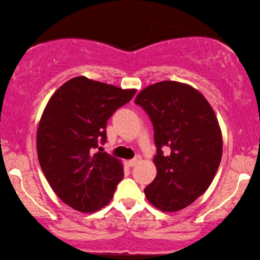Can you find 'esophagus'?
Wrapping results in <instances>:
<instances>
[{"label": "esophagus", "instance_id": "esophagus-1", "mask_svg": "<svg viewBox=\"0 0 260 260\" xmlns=\"http://www.w3.org/2000/svg\"><path fill=\"white\" fill-rule=\"evenodd\" d=\"M141 161V156H136L135 158H133V159H131V160H128V165L129 166H135L136 164H138V162H140Z\"/></svg>", "mask_w": 260, "mask_h": 260}]
</instances>
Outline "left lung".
Masks as SVG:
<instances>
[{
    "label": "left lung",
    "mask_w": 260,
    "mask_h": 260,
    "mask_svg": "<svg viewBox=\"0 0 260 260\" xmlns=\"http://www.w3.org/2000/svg\"><path fill=\"white\" fill-rule=\"evenodd\" d=\"M134 102L150 117L157 147V175L144 193L158 210L177 212L204 193L217 173L222 156L218 119L201 91L178 81L148 86Z\"/></svg>",
    "instance_id": "left-lung-1"
}]
</instances>
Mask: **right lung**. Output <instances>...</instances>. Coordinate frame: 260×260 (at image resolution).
<instances>
[{
  "mask_svg": "<svg viewBox=\"0 0 260 260\" xmlns=\"http://www.w3.org/2000/svg\"><path fill=\"white\" fill-rule=\"evenodd\" d=\"M135 93L80 76L48 101L38 126L39 162L52 190L72 209L95 212L112 200L124 178L122 162L94 151L107 140L109 118Z\"/></svg>",
  "mask_w": 260,
  "mask_h": 260,
  "instance_id": "obj_1",
  "label": "right lung"
}]
</instances>
